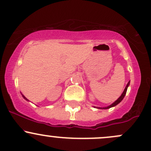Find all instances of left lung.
<instances>
[{
    "label": "left lung",
    "mask_w": 151,
    "mask_h": 151,
    "mask_svg": "<svg viewBox=\"0 0 151 151\" xmlns=\"http://www.w3.org/2000/svg\"><path fill=\"white\" fill-rule=\"evenodd\" d=\"M129 81L127 83V86H126L125 88H124V91H123V93H122V95L120 96H119V98L118 99L116 100V101H115L114 103L112 104H111V105H110V106H107V107H98V109H109V108H111V107H113V106H116V105H117L118 104L120 103V102L122 101V100L123 99H124V96H125L126 93H127V90L128 86H129Z\"/></svg>",
    "instance_id": "1"
}]
</instances>
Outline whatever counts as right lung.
Segmentation results:
<instances>
[{"label":"right lung","instance_id":"1","mask_svg":"<svg viewBox=\"0 0 151 151\" xmlns=\"http://www.w3.org/2000/svg\"><path fill=\"white\" fill-rule=\"evenodd\" d=\"M22 96H23V97H24V99H26V100H27V101H28V99H27V98H26V97H25V96H24V95H22Z\"/></svg>","mask_w":151,"mask_h":151}]
</instances>
